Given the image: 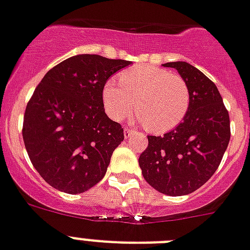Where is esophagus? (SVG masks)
Listing matches in <instances>:
<instances>
[{
	"label": "esophagus",
	"instance_id": "1",
	"mask_svg": "<svg viewBox=\"0 0 250 250\" xmlns=\"http://www.w3.org/2000/svg\"><path fill=\"white\" fill-rule=\"evenodd\" d=\"M133 132H135V131H133V129H132L131 127H125V138H129V137H131L132 133H133Z\"/></svg>",
	"mask_w": 250,
	"mask_h": 250
}]
</instances>
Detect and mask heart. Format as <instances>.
I'll return each mask as SVG.
<instances>
[{"label": "heart", "mask_w": 250, "mask_h": 250, "mask_svg": "<svg viewBox=\"0 0 250 250\" xmlns=\"http://www.w3.org/2000/svg\"><path fill=\"white\" fill-rule=\"evenodd\" d=\"M103 87L106 114L122 121L135 108L140 123L152 132H165L179 125L189 106V90L183 77L155 66L125 70Z\"/></svg>", "instance_id": "heart-1"}]
</instances>
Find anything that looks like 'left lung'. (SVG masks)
Instances as JSON below:
<instances>
[{"label":"left lung","instance_id":"left-lung-1","mask_svg":"<svg viewBox=\"0 0 250 250\" xmlns=\"http://www.w3.org/2000/svg\"><path fill=\"white\" fill-rule=\"evenodd\" d=\"M189 90L183 122L164 136H147L138 159L145 180L167 196H186L212 177L230 141V119L215 83L187 62H167Z\"/></svg>","mask_w":250,"mask_h":250}]
</instances>
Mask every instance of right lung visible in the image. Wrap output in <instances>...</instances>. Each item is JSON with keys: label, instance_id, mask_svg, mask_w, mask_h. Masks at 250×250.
Listing matches in <instances>:
<instances>
[{"label": "right lung", "instance_id": "1", "mask_svg": "<svg viewBox=\"0 0 250 250\" xmlns=\"http://www.w3.org/2000/svg\"><path fill=\"white\" fill-rule=\"evenodd\" d=\"M129 64L77 54L48 71L38 85L25 110L22 138L30 161L49 186L76 194L104 178L125 135L105 114L103 87Z\"/></svg>", "mask_w": 250, "mask_h": 250}]
</instances>
